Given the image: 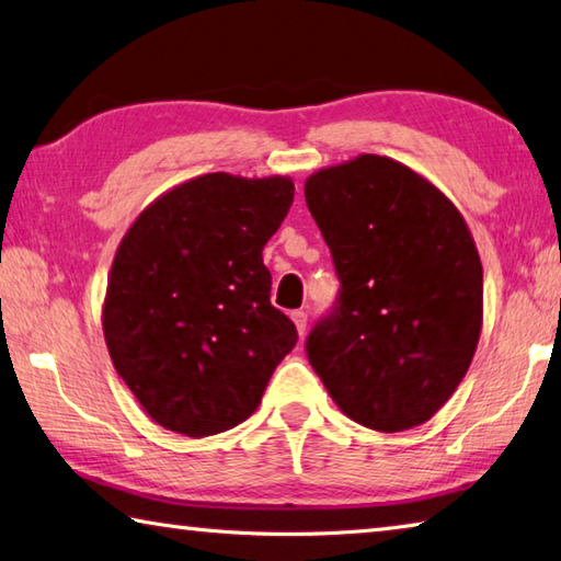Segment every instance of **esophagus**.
<instances>
[{"instance_id":"34e87169","label":"esophagus","mask_w":561,"mask_h":561,"mask_svg":"<svg viewBox=\"0 0 561 561\" xmlns=\"http://www.w3.org/2000/svg\"><path fill=\"white\" fill-rule=\"evenodd\" d=\"M290 320L296 322V328H298V332L302 335V332H306V328H308V312L306 310H293L290 312Z\"/></svg>"}]
</instances>
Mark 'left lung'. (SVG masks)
<instances>
[{"instance_id": "left-lung-1", "label": "left lung", "mask_w": 561, "mask_h": 561, "mask_svg": "<svg viewBox=\"0 0 561 561\" xmlns=\"http://www.w3.org/2000/svg\"><path fill=\"white\" fill-rule=\"evenodd\" d=\"M340 293L306 340L312 369L357 424L394 434L454 394L483 325V265L434 184L379 154L306 180Z\"/></svg>"}]
</instances>
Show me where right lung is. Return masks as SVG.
Returning <instances> with one entry per match:
<instances>
[{
	"label": "right lung",
	"instance_id": "right-lung-1",
	"mask_svg": "<svg viewBox=\"0 0 561 561\" xmlns=\"http://www.w3.org/2000/svg\"><path fill=\"white\" fill-rule=\"evenodd\" d=\"M293 194L288 176L214 172L162 194L127 229L103 332L117 375L160 426L192 438L239 426L296 347L263 265Z\"/></svg>",
	"mask_w": 561,
	"mask_h": 561
}]
</instances>
